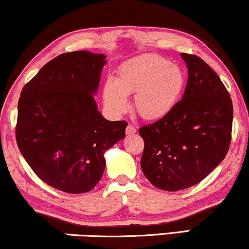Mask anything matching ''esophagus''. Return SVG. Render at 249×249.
Wrapping results in <instances>:
<instances>
[{
    "label": "esophagus",
    "instance_id": "34e87169",
    "mask_svg": "<svg viewBox=\"0 0 249 249\" xmlns=\"http://www.w3.org/2000/svg\"><path fill=\"white\" fill-rule=\"evenodd\" d=\"M136 131H137V130H136V128L132 124H128L127 129H125V132H127V135H132V134H135Z\"/></svg>",
    "mask_w": 249,
    "mask_h": 249
}]
</instances>
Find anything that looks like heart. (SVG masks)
Returning <instances> with one entry per match:
<instances>
[{
    "label": "heart",
    "instance_id": "obj_1",
    "mask_svg": "<svg viewBox=\"0 0 249 249\" xmlns=\"http://www.w3.org/2000/svg\"><path fill=\"white\" fill-rule=\"evenodd\" d=\"M185 87L181 68L163 56L145 54L121 64L117 78L105 80L103 100L112 114L120 115L129 107L128 95L135 94L138 114L146 120H160L175 110Z\"/></svg>",
    "mask_w": 249,
    "mask_h": 249
}]
</instances>
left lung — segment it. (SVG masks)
Instances as JSON below:
<instances>
[{
	"label": "left lung",
	"instance_id": "1",
	"mask_svg": "<svg viewBox=\"0 0 249 249\" xmlns=\"http://www.w3.org/2000/svg\"><path fill=\"white\" fill-rule=\"evenodd\" d=\"M180 55L188 69L182 100L165 118L139 129L142 172L168 192L196 185L219 165L232 130V102L220 77L200 57Z\"/></svg>",
	"mask_w": 249,
	"mask_h": 249
}]
</instances>
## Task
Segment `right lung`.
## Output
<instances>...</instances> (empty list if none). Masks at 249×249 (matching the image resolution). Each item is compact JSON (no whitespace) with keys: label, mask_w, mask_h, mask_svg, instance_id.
Listing matches in <instances>:
<instances>
[{"label":"right lung","mask_w":249,"mask_h":249,"mask_svg":"<svg viewBox=\"0 0 249 249\" xmlns=\"http://www.w3.org/2000/svg\"><path fill=\"white\" fill-rule=\"evenodd\" d=\"M104 54L63 53L22 88L17 144L33 171L53 188L83 194L105 170L104 154L124 138L125 121H108L94 95L107 63Z\"/></svg>","instance_id":"right-lung-1"}]
</instances>
